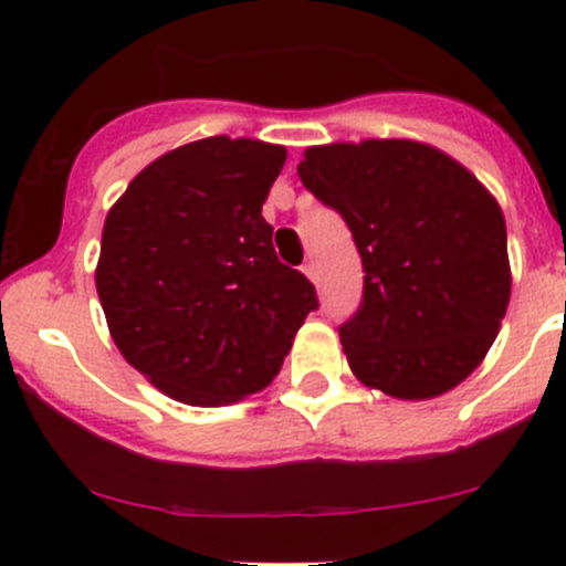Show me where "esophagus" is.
Instances as JSON below:
<instances>
[{
    "mask_svg": "<svg viewBox=\"0 0 566 566\" xmlns=\"http://www.w3.org/2000/svg\"><path fill=\"white\" fill-rule=\"evenodd\" d=\"M301 271H304L306 273V276H310L312 279V282H317V276H319V273H317V265H315V262H304V265H301Z\"/></svg>",
    "mask_w": 566,
    "mask_h": 566,
    "instance_id": "obj_1",
    "label": "esophagus"
}]
</instances>
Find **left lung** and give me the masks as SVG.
Wrapping results in <instances>:
<instances>
[{
	"instance_id": "obj_1",
	"label": "left lung",
	"mask_w": 566,
	"mask_h": 566,
	"mask_svg": "<svg viewBox=\"0 0 566 566\" xmlns=\"http://www.w3.org/2000/svg\"><path fill=\"white\" fill-rule=\"evenodd\" d=\"M298 175L361 254V304L339 325L353 375L397 399L454 389L510 304L499 202L458 161L408 139L310 147Z\"/></svg>"
}]
</instances>
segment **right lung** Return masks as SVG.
Returning <instances> with one entry per match:
<instances>
[{"label":"right lung","mask_w":566,"mask_h":566,"mask_svg":"<svg viewBox=\"0 0 566 566\" xmlns=\"http://www.w3.org/2000/svg\"><path fill=\"white\" fill-rule=\"evenodd\" d=\"M284 158L254 139L191 142L142 169L108 210L95 271L108 331L125 361L180 402L265 389L319 306L262 219Z\"/></svg>","instance_id":"add662e5"}]
</instances>
